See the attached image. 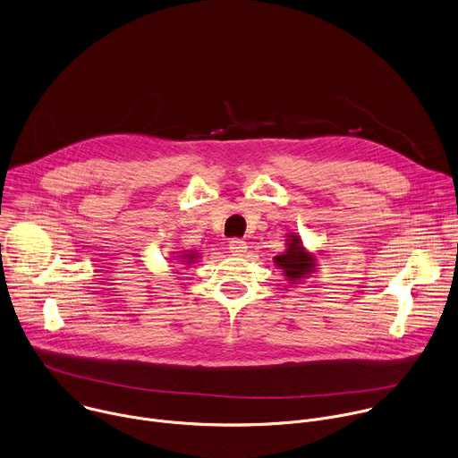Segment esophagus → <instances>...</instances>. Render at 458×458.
<instances>
[{"instance_id":"obj_1","label":"esophagus","mask_w":458,"mask_h":458,"mask_svg":"<svg viewBox=\"0 0 458 458\" xmlns=\"http://www.w3.org/2000/svg\"><path fill=\"white\" fill-rule=\"evenodd\" d=\"M228 248H230V251L233 253V255H244V251H246V241H242V239H232L230 241V244H228Z\"/></svg>"}]
</instances>
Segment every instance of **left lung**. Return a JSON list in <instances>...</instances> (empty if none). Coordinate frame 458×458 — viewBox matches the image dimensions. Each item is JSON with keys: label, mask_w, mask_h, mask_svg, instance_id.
I'll use <instances>...</instances> for the list:
<instances>
[{"label": "left lung", "mask_w": 458, "mask_h": 458, "mask_svg": "<svg viewBox=\"0 0 458 458\" xmlns=\"http://www.w3.org/2000/svg\"><path fill=\"white\" fill-rule=\"evenodd\" d=\"M274 265L277 268H281L284 272L286 279L292 281V284H293V283H299L302 277L315 272L317 259H315V255L306 251L301 237L292 233V235H288L286 251L274 257Z\"/></svg>", "instance_id": "8db88e82"}]
</instances>
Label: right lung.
<instances>
[{
    "label": "right lung",
    "instance_id": "right-lung-1",
    "mask_svg": "<svg viewBox=\"0 0 458 458\" xmlns=\"http://www.w3.org/2000/svg\"><path fill=\"white\" fill-rule=\"evenodd\" d=\"M181 259H182V263H188V265H190V263H193L195 259H198V255H195V253H182Z\"/></svg>",
    "mask_w": 458,
    "mask_h": 458
}]
</instances>
